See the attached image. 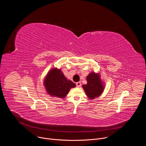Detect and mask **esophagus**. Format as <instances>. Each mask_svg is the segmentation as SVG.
Segmentation results:
<instances>
[{"mask_svg":"<svg viewBox=\"0 0 146 146\" xmlns=\"http://www.w3.org/2000/svg\"><path fill=\"white\" fill-rule=\"evenodd\" d=\"M81 84L80 82H76V86H77V87H81Z\"/></svg>","mask_w":146,"mask_h":146,"instance_id":"1","label":"esophagus"}]
</instances>
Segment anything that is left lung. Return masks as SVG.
Masks as SVG:
<instances>
[{
	"instance_id": "obj_1",
	"label": "left lung",
	"mask_w": 146,
	"mask_h": 146,
	"mask_svg": "<svg viewBox=\"0 0 146 146\" xmlns=\"http://www.w3.org/2000/svg\"><path fill=\"white\" fill-rule=\"evenodd\" d=\"M87 84L82 85L87 96L90 99H94L99 96L103 91L104 88L98 74L91 72L87 77Z\"/></svg>"
}]
</instances>
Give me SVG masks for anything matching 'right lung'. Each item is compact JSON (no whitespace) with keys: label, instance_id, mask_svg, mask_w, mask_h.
<instances>
[{"label":"right lung","instance_id":"obj_1","mask_svg":"<svg viewBox=\"0 0 146 146\" xmlns=\"http://www.w3.org/2000/svg\"><path fill=\"white\" fill-rule=\"evenodd\" d=\"M46 91L51 96L65 98L72 88L76 84L67 80L61 70L54 68L50 70L44 81Z\"/></svg>","mask_w":146,"mask_h":146}]
</instances>
